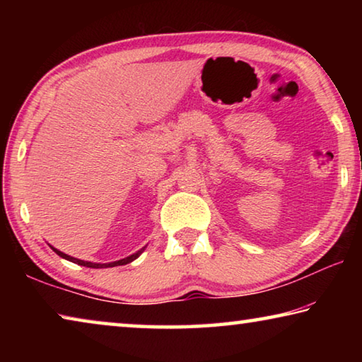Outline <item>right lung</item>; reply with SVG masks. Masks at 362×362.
Here are the masks:
<instances>
[{
    "instance_id": "obj_1",
    "label": "right lung",
    "mask_w": 362,
    "mask_h": 362,
    "mask_svg": "<svg viewBox=\"0 0 362 362\" xmlns=\"http://www.w3.org/2000/svg\"><path fill=\"white\" fill-rule=\"evenodd\" d=\"M52 250H54V252H56L57 255L62 257V259H65V260H70V262H73V263H78V265H81V267H88V268H110V267L126 265V263H131L132 260H136L137 257L144 252L145 247H142L140 250H137L136 254H132V255H129V257H126V259H121V260H116V262H110V263H93V262H84V260L75 259V257H70V255H66V254H64V252H60V250L54 249V247H52Z\"/></svg>"
}]
</instances>
